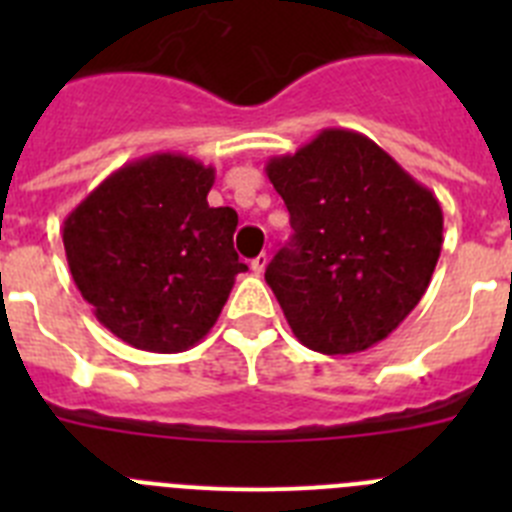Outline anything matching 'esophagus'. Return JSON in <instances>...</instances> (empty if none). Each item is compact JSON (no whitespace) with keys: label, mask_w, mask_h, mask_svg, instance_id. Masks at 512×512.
Segmentation results:
<instances>
[{"label":"esophagus","mask_w":512,"mask_h":512,"mask_svg":"<svg viewBox=\"0 0 512 512\" xmlns=\"http://www.w3.org/2000/svg\"><path fill=\"white\" fill-rule=\"evenodd\" d=\"M266 264H269V256H266V253H261V256H256V259L251 261V269L256 271V274H264Z\"/></svg>","instance_id":"esophagus-1"}]
</instances>
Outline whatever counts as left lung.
Segmentation results:
<instances>
[{
  "label": "left lung",
  "instance_id": "obj_1",
  "mask_svg": "<svg viewBox=\"0 0 512 512\" xmlns=\"http://www.w3.org/2000/svg\"><path fill=\"white\" fill-rule=\"evenodd\" d=\"M266 176L292 238L266 266L289 328L320 354H359L408 318L441 256L436 194L366 135L325 128Z\"/></svg>",
  "mask_w": 512,
  "mask_h": 512
}]
</instances>
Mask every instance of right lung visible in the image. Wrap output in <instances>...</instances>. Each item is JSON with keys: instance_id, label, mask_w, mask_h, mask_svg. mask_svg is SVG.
<instances>
[{"instance_id": "obj_1", "label": "right lung", "mask_w": 512, "mask_h": 512, "mask_svg": "<svg viewBox=\"0 0 512 512\" xmlns=\"http://www.w3.org/2000/svg\"><path fill=\"white\" fill-rule=\"evenodd\" d=\"M215 169L153 153L112 171L63 220V248L81 297L120 341L179 354L210 333L238 261L233 207H210Z\"/></svg>"}]
</instances>
